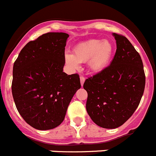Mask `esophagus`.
I'll use <instances>...</instances> for the list:
<instances>
[{
    "label": "esophagus",
    "mask_w": 156,
    "mask_h": 156,
    "mask_svg": "<svg viewBox=\"0 0 156 156\" xmlns=\"http://www.w3.org/2000/svg\"><path fill=\"white\" fill-rule=\"evenodd\" d=\"M80 80L81 86H83V83H84V81H85V78H84V77H83V76H81L80 77Z\"/></svg>",
    "instance_id": "obj_1"
}]
</instances>
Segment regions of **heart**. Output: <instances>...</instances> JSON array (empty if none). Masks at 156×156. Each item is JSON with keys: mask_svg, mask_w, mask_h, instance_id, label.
Returning <instances> with one entry per match:
<instances>
[{"mask_svg": "<svg viewBox=\"0 0 156 156\" xmlns=\"http://www.w3.org/2000/svg\"><path fill=\"white\" fill-rule=\"evenodd\" d=\"M114 52V46L108 40L91 39L77 44L73 54L66 52L65 62L73 69H79L80 64L87 62L91 73H99L108 67Z\"/></svg>", "mask_w": 156, "mask_h": 156, "instance_id": "heart-1", "label": "heart"}]
</instances>
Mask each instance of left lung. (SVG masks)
<instances>
[{
  "mask_svg": "<svg viewBox=\"0 0 156 156\" xmlns=\"http://www.w3.org/2000/svg\"><path fill=\"white\" fill-rule=\"evenodd\" d=\"M117 50L108 67L85 80L87 112L97 126L116 129L138 107L145 87L143 62L125 36L113 33Z\"/></svg>",
  "mask_w": 156,
  "mask_h": 156,
  "instance_id": "obj_1",
  "label": "left lung"
}]
</instances>
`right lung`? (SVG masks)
Instances as JSON below:
<instances>
[{
	"mask_svg": "<svg viewBox=\"0 0 156 156\" xmlns=\"http://www.w3.org/2000/svg\"><path fill=\"white\" fill-rule=\"evenodd\" d=\"M69 37L63 32L42 34L23 48L13 65L15 104L25 122L36 129L59 126L81 87L78 74L63 72Z\"/></svg>",
	"mask_w": 156,
	"mask_h": 156,
	"instance_id": "add662e5",
	"label": "right lung"
}]
</instances>
